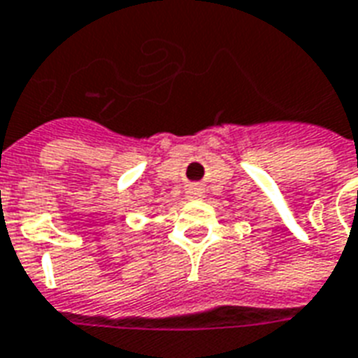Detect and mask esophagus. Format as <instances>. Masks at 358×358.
Instances as JSON below:
<instances>
[{"label":"esophagus","mask_w":358,"mask_h":358,"mask_svg":"<svg viewBox=\"0 0 358 358\" xmlns=\"http://www.w3.org/2000/svg\"><path fill=\"white\" fill-rule=\"evenodd\" d=\"M189 194H190V198H200L201 190L200 189H190Z\"/></svg>","instance_id":"34e87169"}]
</instances>
